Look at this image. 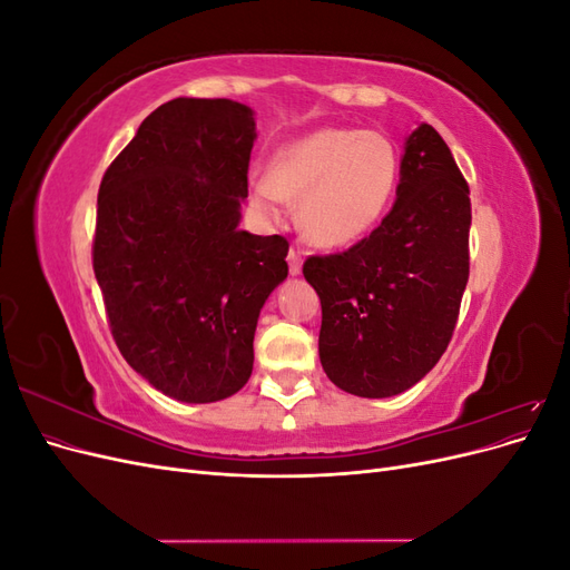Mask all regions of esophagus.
<instances>
[{"label": "esophagus", "instance_id": "1", "mask_svg": "<svg viewBox=\"0 0 570 570\" xmlns=\"http://www.w3.org/2000/svg\"><path fill=\"white\" fill-rule=\"evenodd\" d=\"M287 264H289V275H299L302 273V252L292 247L287 252Z\"/></svg>", "mask_w": 570, "mask_h": 570}]
</instances>
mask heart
<instances>
[{
  "instance_id": "obj_1",
  "label": "heart",
  "mask_w": 570,
  "mask_h": 570,
  "mask_svg": "<svg viewBox=\"0 0 570 570\" xmlns=\"http://www.w3.org/2000/svg\"><path fill=\"white\" fill-rule=\"evenodd\" d=\"M400 157L385 135L321 128L273 154L268 174L249 180V202L281 220L285 202H299V226L318 247L337 249L371 235L387 214Z\"/></svg>"
}]
</instances>
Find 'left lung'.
Wrapping results in <instances>:
<instances>
[{
	"label": "left lung",
	"mask_w": 570,
	"mask_h": 570,
	"mask_svg": "<svg viewBox=\"0 0 570 570\" xmlns=\"http://www.w3.org/2000/svg\"><path fill=\"white\" fill-rule=\"evenodd\" d=\"M469 183L440 132L421 124L404 142L381 226L347 252L304 264L321 297V366L340 390L383 400L438 364L469 283Z\"/></svg>",
	"instance_id": "left-lung-1"
}]
</instances>
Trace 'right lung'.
Wrapping results in <instances>:
<instances>
[{"mask_svg": "<svg viewBox=\"0 0 570 570\" xmlns=\"http://www.w3.org/2000/svg\"><path fill=\"white\" fill-rule=\"evenodd\" d=\"M254 140L247 105L170 99L99 185L92 266L111 335L130 368L178 402L247 385L258 314L287 278V239L237 228Z\"/></svg>", "mask_w": 570, "mask_h": 570, "instance_id": "1", "label": "right lung"}]
</instances>
